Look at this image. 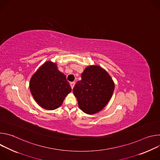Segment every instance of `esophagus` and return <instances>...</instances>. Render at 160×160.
<instances>
[{"label": "esophagus", "mask_w": 160, "mask_h": 160, "mask_svg": "<svg viewBox=\"0 0 160 160\" xmlns=\"http://www.w3.org/2000/svg\"><path fill=\"white\" fill-rule=\"evenodd\" d=\"M75 85V82H70V85H71V87H72V89L73 88V87H74Z\"/></svg>", "instance_id": "34e87169"}]
</instances>
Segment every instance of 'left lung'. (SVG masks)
Instances as JSON below:
<instances>
[{
    "instance_id": "1",
    "label": "left lung",
    "mask_w": 160,
    "mask_h": 160,
    "mask_svg": "<svg viewBox=\"0 0 160 160\" xmlns=\"http://www.w3.org/2000/svg\"><path fill=\"white\" fill-rule=\"evenodd\" d=\"M73 90L79 108L92 115L102 110L111 99L115 84L109 75L99 66L86 68Z\"/></svg>"
}]
</instances>
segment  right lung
Here are the masks:
<instances>
[{"label": "right lung", "mask_w": 160, "mask_h": 160, "mask_svg": "<svg viewBox=\"0 0 160 160\" xmlns=\"http://www.w3.org/2000/svg\"><path fill=\"white\" fill-rule=\"evenodd\" d=\"M30 88L36 102L48 110L59 108L72 91L66 76L51 61L45 62L35 73L30 80Z\"/></svg>", "instance_id": "right-lung-1"}]
</instances>
